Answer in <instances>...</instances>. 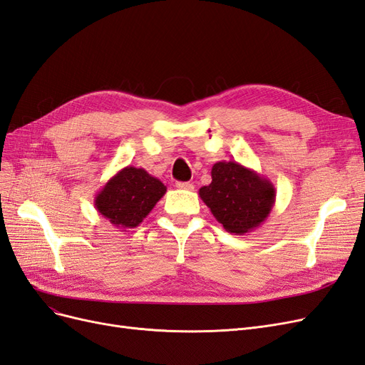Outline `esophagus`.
Returning a JSON list of instances; mask_svg holds the SVG:
<instances>
[{
    "label": "esophagus",
    "instance_id": "obj_1",
    "mask_svg": "<svg viewBox=\"0 0 365 365\" xmlns=\"http://www.w3.org/2000/svg\"><path fill=\"white\" fill-rule=\"evenodd\" d=\"M176 187H178V189H181V190H193V189H195L193 184H190V182H182V181L176 182Z\"/></svg>",
    "mask_w": 365,
    "mask_h": 365
}]
</instances>
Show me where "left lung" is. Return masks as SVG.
Wrapping results in <instances>:
<instances>
[{
    "label": "left lung",
    "instance_id": "left-lung-1",
    "mask_svg": "<svg viewBox=\"0 0 365 365\" xmlns=\"http://www.w3.org/2000/svg\"><path fill=\"white\" fill-rule=\"evenodd\" d=\"M200 196L225 231L242 236L267 220L275 202V187L240 163L219 161L212 168V182L201 187Z\"/></svg>",
    "mask_w": 365,
    "mask_h": 365
}]
</instances>
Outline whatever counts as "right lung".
<instances>
[{"instance_id":"1","label":"right lung","mask_w":365,"mask_h":365,"mask_svg":"<svg viewBox=\"0 0 365 365\" xmlns=\"http://www.w3.org/2000/svg\"><path fill=\"white\" fill-rule=\"evenodd\" d=\"M168 192L165 185L145 169L126 165L97 192L94 207L113 227L137 228Z\"/></svg>"}]
</instances>
